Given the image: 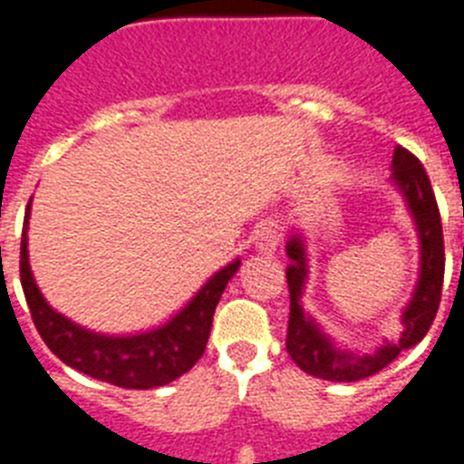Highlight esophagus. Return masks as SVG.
I'll use <instances>...</instances> for the list:
<instances>
[{
    "label": "esophagus",
    "instance_id": "obj_1",
    "mask_svg": "<svg viewBox=\"0 0 464 464\" xmlns=\"http://www.w3.org/2000/svg\"><path fill=\"white\" fill-rule=\"evenodd\" d=\"M278 241H281V232L274 223L262 225L256 232V248L262 253V256H274L278 248Z\"/></svg>",
    "mask_w": 464,
    "mask_h": 464
}]
</instances>
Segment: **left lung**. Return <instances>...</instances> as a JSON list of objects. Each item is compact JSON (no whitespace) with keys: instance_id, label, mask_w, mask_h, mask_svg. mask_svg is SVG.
I'll use <instances>...</instances> for the list:
<instances>
[{"instance_id":"8db88e82","label":"left lung","mask_w":464,"mask_h":464,"mask_svg":"<svg viewBox=\"0 0 464 464\" xmlns=\"http://www.w3.org/2000/svg\"><path fill=\"white\" fill-rule=\"evenodd\" d=\"M392 186L400 190L401 199L407 202L420 244V267L418 281L409 304L400 315V337L383 339L374 351L360 353L342 346L315 323L314 315L302 304V295L309 278V262L302 237H290L285 244V256L290 265L285 269L290 290V321L285 348L299 370L323 381H351L367 379L392 362L404 348L416 346L428 334L441 299V283H444V235H441V218L432 186L425 174L420 160L407 149L397 146L392 153Z\"/></svg>"}]
</instances>
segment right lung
I'll return each instance as SVG.
<instances>
[{
  "label": "right lung",
  "instance_id": "add662e5",
  "mask_svg": "<svg viewBox=\"0 0 464 464\" xmlns=\"http://www.w3.org/2000/svg\"><path fill=\"white\" fill-rule=\"evenodd\" d=\"M30 207L32 199L24 211L23 241H20V283H23L32 321L41 339L57 358L92 379L118 385V388H130V391H149V388L171 383L202 358L218 299L229 278L239 269L241 260L229 262L227 267L213 274L202 288L197 290L195 297L165 325L141 332V334H130V337L100 334L69 321L67 315L57 314L41 295L30 267V251H27Z\"/></svg>",
  "mask_w": 464,
  "mask_h": 464
}]
</instances>
